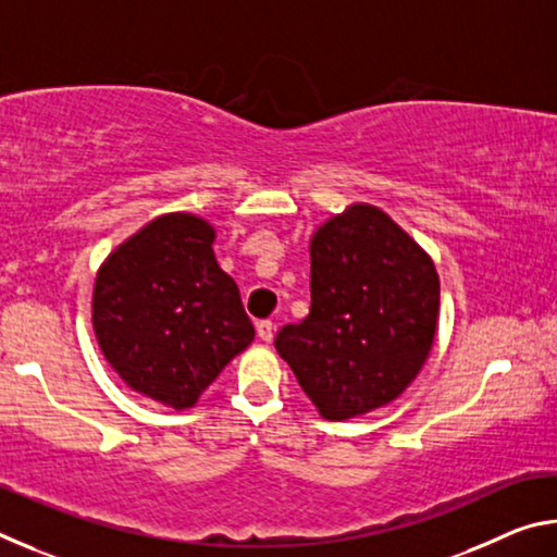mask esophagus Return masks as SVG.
<instances>
[{
    "label": "esophagus",
    "instance_id": "obj_1",
    "mask_svg": "<svg viewBox=\"0 0 557 557\" xmlns=\"http://www.w3.org/2000/svg\"><path fill=\"white\" fill-rule=\"evenodd\" d=\"M258 336L262 338V342H272V336H275V324L270 322V319H262V322H258Z\"/></svg>",
    "mask_w": 557,
    "mask_h": 557
}]
</instances>
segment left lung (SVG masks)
Here are the masks:
<instances>
[{
	"instance_id": "1",
	"label": "left lung",
	"mask_w": 557,
	"mask_h": 557,
	"mask_svg": "<svg viewBox=\"0 0 557 557\" xmlns=\"http://www.w3.org/2000/svg\"><path fill=\"white\" fill-rule=\"evenodd\" d=\"M312 307L282 326L277 354L326 420L383 408L428 361L440 277L425 250L375 206L356 203L314 233Z\"/></svg>"
}]
</instances>
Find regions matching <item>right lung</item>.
Here are the masks:
<instances>
[{"instance_id": "1", "label": "right lung", "mask_w": 557, "mask_h": 557, "mask_svg": "<svg viewBox=\"0 0 557 557\" xmlns=\"http://www.w3.org/2000/svg\"><path fill=\"white\" fill-rule=\"evenodd\" d=\"M213 238L191 213L159 215L102 262L92 289L102 356L132 391L174 410L191 408L256 338Z\"/></svg>"}]
</instances>
